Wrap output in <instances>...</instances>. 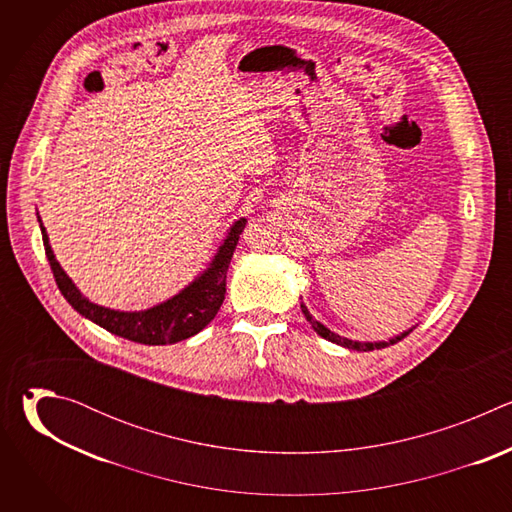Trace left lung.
I'll list each match as a JSON object with an SVG mask.
<instances>
[{
	"instance_id": "obj_1",
	"label": "left lung",
	"mask_w": 512,
	"mask_h": 512,
	"mask_svg": "<svg viewBox=\"0 0 512 512\" xmlns=\"http://www.w3.org/2000/svg\"><path fill=\"white\" fill-rule=\"evenodd\" d=\"M302 312H304V316H306V320L312 324V328H314V332L316 334H320L322 338H326V340H330V342H334V344H340V346H344V348H352V350H360V352H367V350H375V348H385V346H389V344H395V342H399L401 338H405L411 330H407V332H403V334H399V336H395V338H389V340H381V342H358V340H350V338H344V336H338V334H334L332 330H328L324 324H320L318 320H314L312 318V314L308 312V308L302 304Z\"/></svg>"
}]
</instances>
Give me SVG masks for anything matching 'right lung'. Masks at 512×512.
I'll return each mask as SVG.
<instances>
[{
    "label": "right lung",
    "mask_w": 512,
    "mask_h": 512,
    "mask_svg": "<svg viewBox=\"0 0 512 512\" xmlns=\"http://www.w3.org/2000/svg\"><path fill=\"white\" fill-rule=\"evenodd\" d=\"M38 223H40L50 269L66 302L81 316L89 318L91 322L99 324L111 334H117L121 338H127L139 344L160 346V344H174L198 334L202 328L208 326V322H212L216 312L221 310L227 294L229 263L233 259L239 237L247 225V218H239V221L231 227L225 243L218 247L208 269L202 271L188 287H184L180 294L166 300L164 304H158L150 310H141V312H119V310L103 308L89 302L56 261L40 216H38Z\"/></svg>",
    "instance_id": "obj_1"
}]
</instances>
